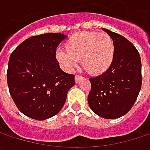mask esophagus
<instances>
[{"label": "esophagus", "instance_id": "34e87169", "mask_svg": "<svg viewBox=\"0 0 150 150\" xmlns=\"http://www.w3.org/2000/svg\"><path fill=\"white\" fill-rule=\"evenodd\" d=\"M82 78H83V77H82V76H81V75H75V82H78V81H80V80H81Z\"/></svg>", "mask_w": 150, "mask_h": 150}]
</instances>
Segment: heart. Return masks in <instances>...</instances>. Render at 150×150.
<instances>
[{
    "label": "heart",
    "instance_id": "1",
    "mask_svg": "<svg viewBox=\"0 0 150 150\" xmlns=\"http://www.w3.org/2000/svg\"><path fill=\"white\" fill-rule=\"evenodd\" d=\"M65 51H57L55 58L63 69L72 71L81 62L83 69L90 75H100L111 67L115 46L106 33L82 31L72 35L64 44Z\"/></svg>",
    "mask_w": 150,
    "mask_h": 150
}]
</instances>
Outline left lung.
<instances>
[{"label":"left lung","instance_id":"obj_1","mask_svg":"<svg viewBox=\"0 0 150 150\" xmlns=\"http://www.w3.org/2000/svg\"><path fill=\"white\" fill-rule=\"evenodd\" d=\"M115 46L114 62L108 71L89 78L88 96L90 108L105 119L127 114L135 103L142 87V62L135 47L124 36L103 28Z\"/></svg>","mask_w":150,"mask_h":150}]
</instances>
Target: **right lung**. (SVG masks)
<instances>
[{"label": "right lung", "instance_id": "right-lung-1", "mask_svg": "<svg viewBox=\"0 0 150 150\" xmlns=\"http://www.w3.org/2000/svg\"><path fill=\"white\" fill-rule=\"evenodd\" d=\"M66 37L59 33L31 36L10 54V96L18 109L32 119L42 121L58 114L75 85V75L62 71L55 58L56 47Z\"/></svg>", "mask_w": 150, "mask_h": 150}]
</instances>
